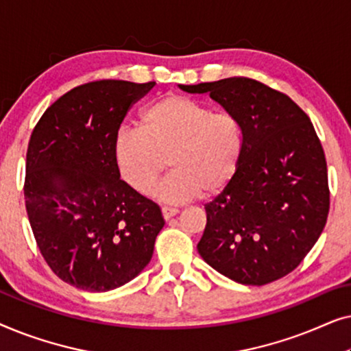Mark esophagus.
I'll use <instances>...</instances> for the list:
<instances>
[{
    "mask_svg": "<svg viewBox=\"0 0 351 351\" xmlns=\"http://www.w3.org/2000/svg\"><path fill=\"white\" fill-rule=\"evenodd\" d=\"M161 213H162V217H165L166 220H169L171 217H174V215L179 214V209H176V208H167V206H165V208L161 209Z\"/></svg>",
    "mask_w": 351,
    "mask_h": 351,
    "instance_id": "esophagus-1",
    "label": "esophagus"
}]
</instances>
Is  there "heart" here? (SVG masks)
I'll use <instances>...</instances> for the list:
<instances>
[{
  "instance_id": "obj_1",
  "label": "heart",
  "mask_w": 351,
  "mask_h": 351,
  "mask_svg": "<svg viewBox=\"0 0 351 351\" xmlns=\"http://www.w3.org/2000/svg\"><path fill=\"white\" fill-rule=\"evenodd\" d=\"M243 147V129L234 114L171 94L142 110L138 129H121L114 136L113 161L124 184L138 195H152L169 158L174 171L158 195L185 203L203 191L210 196L228 186Z\"/></svg>"
}]
</instances>
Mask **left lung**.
Segmentation results:
<instances>
[{
  "instance_id": "8db88e82",
  "label": "left lung",
  "mask_w": 351,
  "mask_h": 351,
  "mask_svg": "<svg viewBox=\"0 0 351 351\" xmlns=\"http://www.w3.org/2000/svg\"><path fill=\"white\" fill-rule=\"evenodd\" d=\"M180 89L208 93L238 118L244 137L237 176L204 206L199 256L247 286L289 275L329 214L328 166L308 114L289 95L243 76Z\"/></svg>"
}]
</instances>
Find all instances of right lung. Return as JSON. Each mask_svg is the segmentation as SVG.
<instances>
[{
	"mask_svg": "<svg viewBox=\"0 0 351 351\" xmlns=\"http://www.w3.org/2000/svg\"><path fill=\"white\" fill-rule=\"evenodd\" d=\"M155 81L76 86L43 113L27 150L25 208L41 256L62 281L105 292L136 278L165 227L156 203L119 179L113 141Z\"/></svg>",
	"mask_w": 351,
	"mask_h": 351,
	"instance_id": "add662e5",
	"label": "right lung"
}]
</instances>
